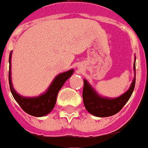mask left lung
Segmentation results:
<instances>
[{
    "mask_svg": "<svg viewBox=\"0 0 148 148\" xmlns=\"http://www.w3.org/2000/svg\"><path fill=\"white\" fill-rule=\"evenodd\" d=\"M136 70V64H134ZM136 84V77L133 79L132 85L123 95L116 99H107L98 96L89 85L87 80H84L83 100L87 111L94 116L99 117H108L115 115L122 109L127 100L130 99Z\"/></svg>",
    "mask_w": 148,
    "mask_h": 148,
    "instance_id": "1",
    "label": "left lung"
}]
</instances>
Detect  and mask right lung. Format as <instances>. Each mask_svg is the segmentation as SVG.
<instances>
[{"mask_svg": "<svg viewBox=\"0 0 148 148\" xmlns=\"http://www.w3.org/2000/svg\"><path fill=\"white\" fill-rule=\"evenodd\" d=\"M11 53L9 54V82L10 90L12 94L13 98L18 103L20 107L26 113L36 117H40L49 114L54 108L56 101V96L59 92L60 89L61 88L63 84L65 83L67 79L72 76L73 70L61 73L56 76L53 80L49 90L42 96L36 97V98H25L22 97L14 91L11 82Z\"/></svg>", "mask_w": 148, "mask_h": 148, "instance_id": "1", "label": "right lung"}]
</instances>
